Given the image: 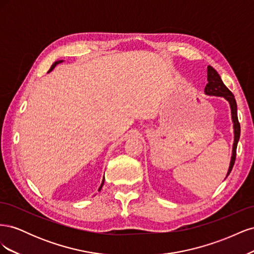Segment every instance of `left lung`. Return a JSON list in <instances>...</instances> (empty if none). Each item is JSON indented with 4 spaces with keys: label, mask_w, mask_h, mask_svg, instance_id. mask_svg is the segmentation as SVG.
<instances>
[{
    "label": "left lung",
    "mask_w": 254,
    "mask_h": 254,
    "mask_svg": "<svg viewBox=\"0 0 254 254\" xmlns=\"http://www.w3.org/2000/svg\"><path fill=\"white\" fill-rule=\"evenodd\" d=\"M204 93L206 95H211V96L224 97L229 102L230 108H231V115H232V122H233V128H234V143H233V148H232V157H231V161H230V166L227 174V177H228L229 174L231 173L235 162L236 147L241 135V125L240 123H238V119H237L236 101L234 98V95L232 94V92L225 86V83L222 82L219 74L211 65H207V83L204 88Z\"/></svg>",
    "instance_id": "1"
}]
</instances>
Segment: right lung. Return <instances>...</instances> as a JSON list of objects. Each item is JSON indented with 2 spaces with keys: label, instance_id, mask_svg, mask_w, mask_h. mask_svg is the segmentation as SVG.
Listing matches in <instances>:
<instances>
[{
  "label": "right lung",
  "instance_id": "obj_1",
  "mask_svg": "<svg viewBox=\"0 0 254 254\" xmlns=\"http://www.w3.org/2000/svg\"><path fill=\"white\" fill-rule=\"evenodd\" d=\"M60 63H63V60H58V61H56V63H54L53 64V65L51 66V68H50V71L49 72H51V71H53V68L55 67L58 64H60ZM104 181H105V179H103V182H102V184H101V187H99V189H98V190H101V189L103 188V186H104Z\"/></svg>",
  "mask_w": 254,
  "mask_h": 254
}]
</instances>
